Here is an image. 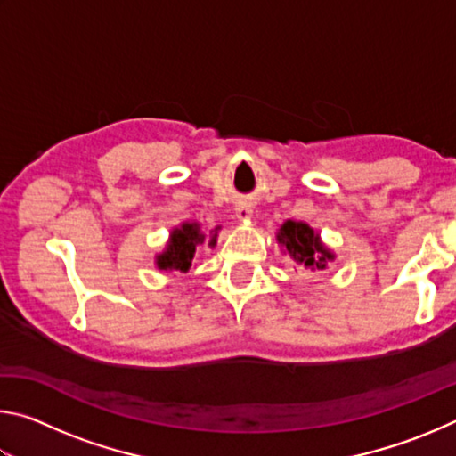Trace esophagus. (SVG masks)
<instances>
[{"mask_svg":"<svg viewBox=\"0 0 456 456\" xmlns=\"http://www.w3.org/2000/svg\"><path fill=\"white\" fill-rule=\"evenodd\" d=\"M235 213H237L239 221H249L251 215H253V207L251 205H239Z\"/></svg>","mask_w":456,"mask_h":456,"instance_id":"1","label":"esophagus"}]
</instances>
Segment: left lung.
<instances>
[{
	"label": "left lung",
	"mask_w": 456,
	"mask_h": 456,
	"mask_svg": "<svg viewBox=\"0 0 456 456\" xmlns=\"http://www.w3.org/2000/svg\"><path fill=\"white\" fill-rule=\"evenodd\" d=\"M277 241L283 243L289 256L307 272L326 269L328 261L334 259V256L320 243V237L314 233V229L305 223H283L280 233H277Z\"/></svg>",
	"instance_id": "left-lung-1"
}]
</instances>
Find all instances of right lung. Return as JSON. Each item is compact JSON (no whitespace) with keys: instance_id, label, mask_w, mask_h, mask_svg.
Here are the masks:
<instances>
[{"instance_id":"1","label":"right lung","mask_w":456,"mask_h":456,"mask_svg":"<svg viewBox=\"0 0 456 456\" xmlns=\"http://www.w3.org/2000/svg\"><path fill=\"white\" fill-rule=\"evenodd\" d=\"M219 229V227H217ZM215 229V231H217ZM205 235L200 233L197 223H183L181 229H175L163 256L157 257L159 269H179V272H189L191 261L195 257L197 243H203ZM217 243V233L211 237L209 245Z\"/></svg>"}]
</instances>
